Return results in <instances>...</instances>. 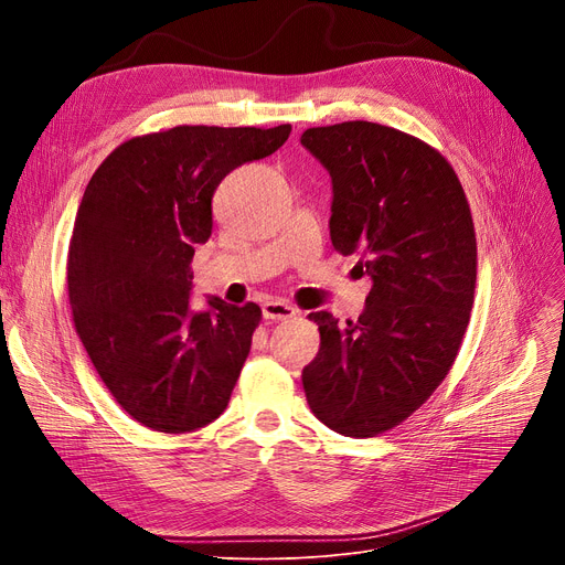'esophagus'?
<instances>
[{
	"label": "esophagus",
	"instance_id": "esophagus-1",
	"mask_svg": "<svg viewBox=\"0 0 565 565\" xmlns=\"http://www.w3.org/2000/svg\"><path fill=\"white\" fill-rule=\"evenodd\" d=\"M298 316V309H295L292 305L288 302H281V300H273V302H265L263 305V318L265 320H290Z\"/></svg>",
	"mask_w": 565,
	"mask_h": 565
}]
</instances>
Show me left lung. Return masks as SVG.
<instances>
[{
    "label": "left lung",
    "mask_w": 565,
    "mask_h": 565,
    "mask_svg": "<svg viewBox=\"0 0 565 565\" xmlns=\"http://www.w3.org/2000/svg\"><path fill=\"white\" fill-rule=\"evenodd\" d=\"M302 143L332 175L330 235L373 279L345 328L309 313L320 348L302 371L316 417L345 437L403 424L449 375L477 286V233L465 190L437 148L390 126L309 128Z\"/></svg>",
    "instance_id": "left-lung-1"
}]
</instances>
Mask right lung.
Here are the masks:
<instances>
[{"label": "right lung", "instance_id": "right-lung-1", "mask_svg": "<svg viewBox=\"0 0 565 565\" xmlns=\"http://www.w3.org/2000/svg\"><path fill=\"white\" fill-rule=\"evenodd\" d=\"M290 126H175L116 146L88 181L68 247L75 332L135 422L190 433L215 422L252 348L260 307L192 313V258L213 231L222 178L273 156Z\"/></svg>", "mask_w": 565, "mask_h": 565}]
</instances>
